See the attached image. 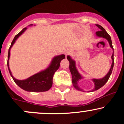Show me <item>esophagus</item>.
<instances>
[{"instance_id":"34e87169","label":"esophagus","mask_w":124,"mask_h":124,"mask_svg":"<svg viewBox=\"0 0 124 124\" xmlns=\"http://www.w3.org/2000/svg\"><path fill=\"white\" fill-rule=\"evenodd\" d=\"M70 53V51L69 49H66V50H65V51H64V54L66 55V56L67 55H68V54H69Z\"/></svg>"}]
</instances>
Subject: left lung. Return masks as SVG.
<instances>
[{
  "instance_id": "left-lung-1",
  "label": "left lung",
  "mask_w": 124,
  "mask_h": 124,
  "mask_svg": "<svg viewBox=\"0 0 124 124\" xmlns=\"http://www.w3.org/2000/svg\"><path fill=\"white\" fill-rule=\"evenodd\" d=\"M96 26L100 29V31H97L96 32V35L99 37H102L104 39H107L108 40L109 43V45L111 47V48H112L113 51V47L112 46V42H111V37H110V35H108L107 32H106V31L104 29V28H102L101 25L100 24H96ZM114 53L113 52V54L111 55V59H112V64L111 65V67L110 69V70L108 71V72L107 73V74L104 77V78H101V79H92V81H93L94 84H95V88H94L93 90H92L91 92L95 91V90H98L99 89H100L101 87H102L103 85H105V83L107 82V81L108 80L109 78H110V75L111 74V72H112L113 68L114 66ZM67 60L69 62V69L70 71L71 72V74H72V84H73V86L77 90H80V91H83L81 89L80 87H79L78 85V83L79 81V79H81L83 78V77H81L80 74L78 72V70L77 69V67L75 66V62L74 60L71 58V57L70 56H67Z\"/></svg>"
}]
</instances>
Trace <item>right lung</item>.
Masks as SVG:
<instances>
[{"instance_id":"1","label":"right lung","mask_w":124,"mask_h":124,"mask_svg":"<svg viewBox=\"0 0 124 124\" xmlns=\"http://www.w3.org/2000/svg\"><path fill=\"white\" fill-rule=\"evenodd\" d=\"M32 24H30L32 26ZM27 28H24L22 31L17 34L14 37L13 41L11 43L10 47L9 48L8 55V62H7V65H8V70H9V73L13 78V80L16 83L22 88L23 90L28 92H46L49 90L52 85V79H53L54 75L55 72L58 69L60 66V62L62 59L65 58V55L64 54L56 56L54 57L52 62L50 64L49 66L44 70L41 71L31 77H29L28 78L23 80H19L14 78L12 75L11 72L9 67V59L10 57V50L12 46L16 42L17 39L26 30Z\"/></svg>"}]
</instances>
